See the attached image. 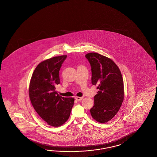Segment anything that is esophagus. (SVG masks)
Here are the masks:
<instances>
[{
    "label": "esophagus",
    "instance_id": "1",
    "mask_svg": "<svg viewBox=\"0 0 157 157\" xmlns=\"http://www.w3.org/2000/svg\"><path fill=\"white\" fill-rule=\"evenodd\" d=\"M75 99H76L77 101H81L82 100V99H83V97H75Z\"/></svg>",
    "mask_w": 157,
    "mask_h": 157
}]
</instances>
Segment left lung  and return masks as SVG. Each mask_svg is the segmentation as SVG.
<instances>
[{
  "label": "left lung",
  "mask_w": 157,
  "mask_h": 157,
  "mask_svg": "<svg viewBox=\"0 0 157 157\" xmlns=\"http://www.w3.org/2000/svg\"><path fill=\"white\" fill-rule=\"evenodd\" d=\"M86 58L91 67V83L98 90L90 109L92 117L99 123L110 121L118 112L124 99V85L118 66L110 58L96 52L87 54Z\"/></svg>",
  "instance_id": "8db88e82"
}]
</instances>
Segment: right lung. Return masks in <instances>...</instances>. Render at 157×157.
Returning <instances> with one entry per match:
<instances>
[{
    "label": "right lung",
    "instance_id": "add662e5",
    "mask_svg": "<svg viewBox=\"0 0 157 157\" xmlns=\"http://www.w3.org/2000/svg\"><path fill=\"white\" fill-rule=\"evenodd\" d=\"M67 55L45 60L35 68L30 80L29 94L39 115L53 127H59L69 118L74 98L60 97L56 90L60 83V68Z\"/></svg>",
    "mask_w": 157,
    "mask_h": 157
}]
</instances>
